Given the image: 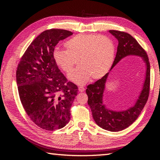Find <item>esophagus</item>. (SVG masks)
<instances>
[{
  "label": "esophagus",
  "instance_id": "34e87169",
  "mask_svg": "<svg viewBox=\"0 0 160 160\" xmlns=\"http://www.w3.org/2000/svg\"><path fill=\"white\" fill-rule=\"evenodd\" d=\"M78 90H79V91H80V92H83V91L85 90V89L83 87H78Z\"/></svg>",
  "mask_w": 160,
  "mask_h": 160
}]
</instances>
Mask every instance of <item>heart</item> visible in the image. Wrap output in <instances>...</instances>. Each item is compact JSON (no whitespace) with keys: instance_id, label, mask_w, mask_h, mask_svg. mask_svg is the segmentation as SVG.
I'll return each instance as SVG.
<instances>
[{"instance_id":"obj_1","label":"heart","mask_w":160,"mask_h":160,"mask_svg":"<svg viewBox=\"0 0 160 160\" xmlns=\"http://www.w3.org/2000/svg\"><path fill=\"white\" fill-rule=\"evenodd\" d=\"M66 50L56 49L53 58L56 65L69 73L76 60L79 67L68 75L69 79L82 85L93 79H100L110 70L113 63L115 45L110 37L100 34H79L64 43Z\"/></svg>"}]
</instances>
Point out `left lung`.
Returning a JSON list of instances; mask_svg holds the SVG:
<instances>
[{"label":"left lung","instance_id":"1","mask_svg":"<svg viewBox=\"0 0 160 160\" xmlns=\"http://www.w3.org/2000/svg\"><path fill=\"white\" fill-rule=\"evenodd\" d=\"M109 32L118 40L116 56L111 69L123 58L131 55L142 57L147 66L145 81L140 96L134 106L126 111H113L103 104V93L108 73L87 87L88 104L96 123L105 130L117 132L124 130L133 123L147 103L150 91V62L146 51L129 33L117 30H109Z\"/></svg>","mask_w":160,"mask_h":160}]
</instances>
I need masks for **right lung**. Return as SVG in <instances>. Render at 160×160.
I'll use <instances>...</instances> for the list:
<instances>
[{
  "instance_id": "1",
  "label": "right lung",
  "mask_w": 160,
  "mask_h": 160,
  "mask_svg": "<svg viewBox=\"0 0 160 160\" xmlns=\"http://www.w3.org/2000/svg\"><path fill=\"white\" fill-rule=\"evenodd\" d=\"M73 34L67 30L44 31L30 44L16 70L20 101L29 118L42 129L63 128L78 89L68 82L54 62L53 52L60 40Z\"/></svg>"
}]
</instances>
